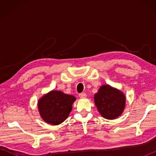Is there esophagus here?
Wrapping results in <instances>:
<instances>
[{"label": "esophagus", "instance_id": "esophagus-1", "mask_svg": "<svg viewBox=\"0 0 156 156\" xmlns=\"http://www.w3.org/2000/svg\"><path fill=\"white\" fill-rule=\"evenodd\" d=\"M79 96H80V98H85L87 97V94L85 93H81L79 94Z\"/></svg>", "mask_w": 156, "mask_h": 156}]
</instances>
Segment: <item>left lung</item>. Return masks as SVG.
<instances>
[{
	"instance_id": "left-lung-1",
	"label": "left lung",
	"mask_w": 156,
	"mask_h": 156,
	"mask_svg": "<svg viewBox=\"0 0 156 156\" xmlns=\"http://www.w3.org/2000/svg\"><path fill=\"white\" fill-rule=\"evenodd\" d=\"M94 102L102 117L113 120L119 117L125 110L126 96L119 89L109 84H103L94 94Z\"/></svg>"
}]
</instances>
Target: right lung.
Masks as SVG:
<instances>
[{
  "instance_id": "1",
  "label": "right lung",
  "mask_w": 156,
  "mask_h": 156,
  "mask_svg": "<svg viewBox=\"0 0 156 156\" xmlns=\"http://www.w3.org/2000/svg\"><path fill=\"white\" fill-rule=\"evenodd\" d=\"M76 100L72 95L66 94L61 91H50L38 101L41 118L50 125H60L68 118Z\"/></svg>"
}]
</instances>
